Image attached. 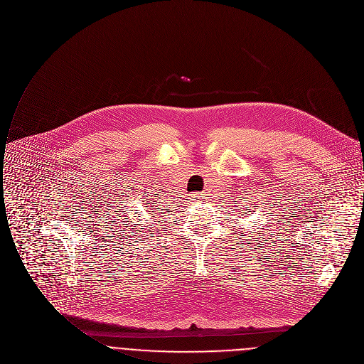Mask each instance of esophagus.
Segmentation results:
<instances>
[{
    "instance_id": "34e87169",
    "label": "esophagus",
    "mask_w": 364,
    "mask_h": 364,
    "mask_svg": "<svg viewBox=\"0 0 364 364\" xmlns=\"http://www.w3.org/2000/svg\"><path fill=\"white\" fill-rule=\"evenodd\" d=\"M200 199V193H192V195H189V200L191 202H196V200H199Z\"/></svg>"
}]
</instances>
